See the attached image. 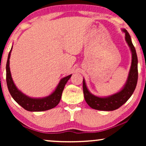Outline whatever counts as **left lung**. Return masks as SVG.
<instances>
[{"instance_id": "left-lung-1", "label": "left lung", "mask_w": 146, "mask_h": 146, "mask_svg": "<svg viewBox=\"0 0 146 146\" xmlns=\"http://www.w3.org/2000/svg\"><path fill=\"white\" fill-rule=\"evenodd\" d=\"M122 31L125 33V39L131 52V64L126 83L123 88L118 92L110 96L101 98L90 92L86 85L84 79H83V92L85 100L89 106L93 109L102 111H113L119 108L128 100L136 87L138 78L136 51L135 47L133 46L129 33L125 29H123Z\"/></svg>"}]
</instances>
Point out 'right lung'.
Instances as JSON below:
<instances>
[{
    "mask_svg": "<svg viewBox=\"0 0 146 146\" xmlns=\"http://www.w3.org/2000/svg\"><path fill=\"white\" fill-rule=\"evenodd\" d=\"M12 49H13V47L11 48V51L9 54L7 66H6V70H7V84L8 89H9V92L11 94V96L13 98V99L20 106H21L24 109L30 111H46L56 106L59 104L60 101L62 94L66 84L67 83L68 80L70 78L72 74L61 79L55 90L48 96L42 98H30L27 96V95L24 94L22 92L17 88L15 83H14L13 78H12L9 66V59L10 57H11Z\"/></svg>",
    "mask_w": 146,
    "mask_h": 146,
    "instance_id": "add662e5",
    "label": "right lung"
}]
</instances>
